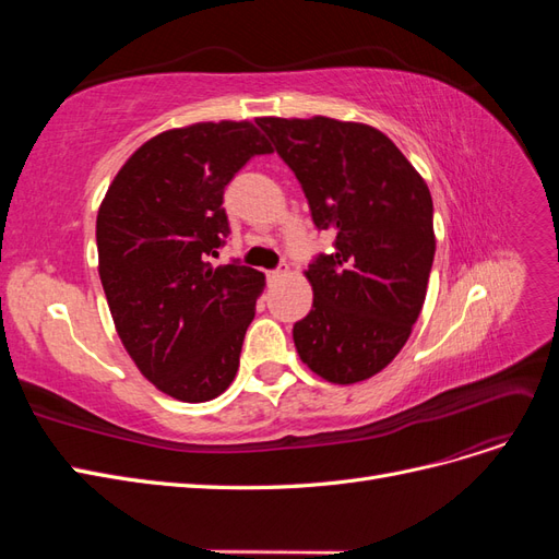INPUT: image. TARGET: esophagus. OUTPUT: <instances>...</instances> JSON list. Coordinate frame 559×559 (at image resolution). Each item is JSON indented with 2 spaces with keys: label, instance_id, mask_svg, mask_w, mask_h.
<instances>
[{
  "label": "esophagus",
  "instance_id": "esophagus-1",
  "mask_svg": "<svg viewBox=\"0 0 559 559\" xmlns=\"http://www.w3.org/2000/svg\"><path fill=\"white\" fill-rule=\"evenodd\" d=\"M284 275H286V270H270L267 280H270V282H277V280H282Z\"/></svg>",
  "mask_w": 559,
  "mask_h": 559
}]
</instances>
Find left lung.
I'll return each mask as SVG.
<instances>
[{"instance_id": "left-lung-1", "label": "left lung", "mask_w": 559, "mask_h": 559, "mask_svg": "<svg viewBox=\"0 0 559 559\" xmlns=\"http://www.w3.org/2000/svg\"><path fill=\"white\" fill-rule=\"evenodd\" d=\"M335 251L306 270L312 310L294 324L300 361L333 384L373 378L408 343L436 253L427 181L373 126L257 118Z\"/></svg>"}]
</instances>
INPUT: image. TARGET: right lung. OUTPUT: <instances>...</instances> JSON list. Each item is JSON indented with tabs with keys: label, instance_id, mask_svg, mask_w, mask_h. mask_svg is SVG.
<instances>
[{
	"label": "right lung",
	"instance_id": "obj_1",
	"mask_svg": "<svg viewBox=\"0 0 559 559\" xmlns=\"http://www.w3.org/2000/svg\"><path fill=\"white\" fill-rule=\"evenodd\" d=\"M251 121L165 130L123 163L97 210V270L118 337L163 394L205 403L240 366L265 275L210 257L230 233L224 189L259 154Z\"/></svg>",
	"mask_w": 559,
	"mask_h": 559
}]
</instances>
